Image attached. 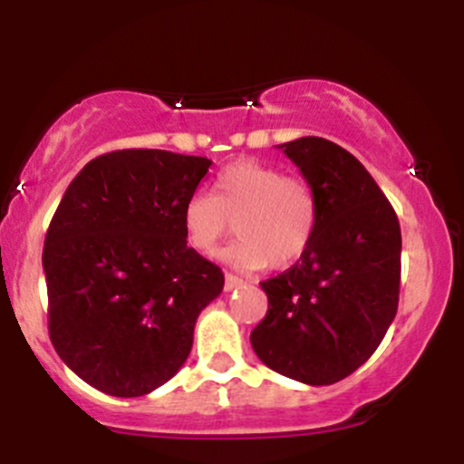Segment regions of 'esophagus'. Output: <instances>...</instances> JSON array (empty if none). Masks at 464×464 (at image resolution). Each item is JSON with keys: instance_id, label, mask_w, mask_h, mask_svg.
<instances>
[{"instance_id": "esophagus-1", "label": "esophagus", "mask_w": 464, "mask_h": 464, "mask_svg": "<svg viewBox=\"0 0 464 464\" xmlns=\"http://www.w3.org/2000/svg\"><path fill=\"white\" fill-rule=\"evenodd\" d=\"M242 285H246V281L239 279V276L231 275V273H227V275H225V290H227V292L237 290V287H242Z\"/></svg>"}]
</instances>
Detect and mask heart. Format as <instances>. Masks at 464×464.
Returning <instances> with one entry per match:
<instances>
[{
    "label": "heart",
    "instance_id": "heart-1",
    "mask_svg": "<svg viewBox=\"0 0 464 464\" xmlns=\"http://www.w3.org/2000/svg\"><path fill=\"white\" fill-rule=\"evenodd\" d=\"M316 220L312 185L255 159L225 165L214 180V198L194 194L183 207L185 239L196 253L214 255L236 222L239 239L225 257L253 270H281L299 262L310 248Z\"/></svg>",
    "mask_w": 464,
    "mask_h": 464
}]
</instances>
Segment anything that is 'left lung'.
<instances>
[{"instance_id": "8db88e82", "label": "left lung", "mask_w": 464, "mask_h": 464, "mask_svg": "<svg viewBox=\"0 0 464 464\" xmlns=\"http://www.w3.org/2000/svg\"><path fill=\"white\" fill-rule=\"evenodd\" d=\"M318 200L310 248L262 281L268 312L250 334L257 358L290 380L327 386L375 353L395 321L401 228L353 154L323 137L281 143Z\"/></svg>"}]
</instances>
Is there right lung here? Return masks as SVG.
I'll return each mask as SVG.
<instances>
[{"instance_id":"obj_1","label":"right lung","mask_w":464,"mask_h":464,"mask_svg":"<svg viewBox=\"0 0 464 464\" xmlns=\"http://www.w3.org/2000/svg\"><path fill=\"white\" fill-rule=\"evenodd\" d=\"M205 157L106 152L78 172L45 236L47 327L80 380L141 397L177 375L225 275L188 246L183 207Z\"/></svg>"}]
</instances>
